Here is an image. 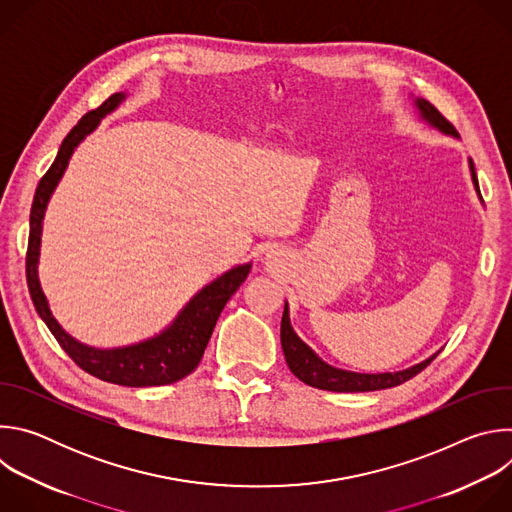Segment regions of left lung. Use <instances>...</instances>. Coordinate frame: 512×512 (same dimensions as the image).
<instances>
[{
	"label": "left lung",
	"mask_w": 512,
	"mask_h": 512,
	"mask_svg": "<svg viewBox=\"0 0 512 512\" xmlns=\"http://www.w3.org/2000/svg\"><path fill=\"white\" fill-rule=\"evenodd\" d=\"M411 105H413L415 115L421 123L429 125L431 129L440 131L448 137L460 139L458 131L442 117V113L437 111L429 101L411 95ZM468 168H470L474 190L480 198V188H478V178H476L472 158H468ZM281 348H283L289 371L294 373L300 381H304L310 387L324 389V391H336V393H364V391H379V389L397 387V385L409 381L411 377H415L417 373H421L427 367V364L437 356V352H440V350H437L431 356H427L425 360H421L417 364H411V367H407L403 371H393V373H354V371L338 369V367H332V364H328L324 358H320L296 334L294 326H291V322H289L287 302L283 306V316H281Z\"/></svg>",
	"instance_id": "left-lung-1"
}]
</instances>
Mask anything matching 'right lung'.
<instances>
[{"label":"right lung","instance_id":"add662e5","mask_svg":"<svg viewBox=\"0 0 512 512\" xmlns=\"http://www.w3.org/2000/svg\"><path fill=\"white\" fill-rule=\"evenodd\" d=\"M125 99H127V93L111 95L99 109L87 113L75 127H72L60 145L54 164L40 180L34 194L32 210H30L26 277H28V289H30V296L38 316L54 334V338L64 348V352L75 360L83 371H87L89 375L101 381L123 385V387H160V385H170L184 379L198 367L218 316H221L231 296L247 279L253 261L235 265L223 275H218L216 279L206 283L182 306V310L166 328L139 342L113 346V348H99V346H91L77 340L60 326V322L54 318L50 310L48 298L40 283V273H38L46 208L68 168L72 154H75L79 145Z\"/></svg>","mask_w":512,"mask_h":512}]
</instances>
